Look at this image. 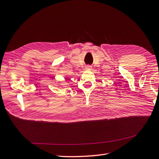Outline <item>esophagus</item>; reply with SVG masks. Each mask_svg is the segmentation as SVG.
Segmentation results:
<instances>
[{
    "label": "esophagus",
    "mask_w": 159,
    "mask_h": 159,
    "mask_svg": "<svg viewBox=\"0 0 159 159\" xmlns=\"http://www.w3.org/2000/svg\"><path fill=\"white\" fill-rule=\"evenodd\" d=\"M91 66H86V68H87V69H91Z\"/></svg>",
    "instance_id": "1"
}]
</instances>
